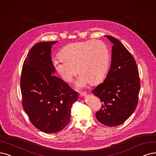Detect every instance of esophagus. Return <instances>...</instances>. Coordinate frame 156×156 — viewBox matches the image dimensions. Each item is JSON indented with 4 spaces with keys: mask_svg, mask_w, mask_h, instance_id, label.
<instances>
[{
    "mask_svg": "<svg viewBox=\"0 0 156 156\" xmlns=\"http://www.w3.org/2000/svg\"><path fill=\"white\" fill-rule=\"evenodd\" d=\"M86 95H87V93H86V92H82V93H80L79 94L80 97L85 96H86Z\"/></svg>",
    "mask_w": 156,
    "mask_h": 156,
    "instance_id": "esophagus-1",
    "label": "esophagus"
}]
</instances>
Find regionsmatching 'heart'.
Instances as JSON below:
<instances>
[{"mask_svg": "<svg viewBox=\"0 0 156 156\" xmlns=\"http://www.w3.org/2000/svg\"><path fill=\"white\" fill-rule=\"evenodd\" d=\"M58 56L60 60L53 61L56 72L63 81L71 82L78 71L80 74L76 87L79 89L90 82H101L110 62L107 46L97 40L69 44L61 49Z\"/></svg>", "mask_w": 156, "mask_h": 156, "instance_id": "b5f03b06", "label": "heart"}]
</instances>
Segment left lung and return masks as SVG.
<instances>
[{
	"mask_svg": "<svg viewBox=\"0 0 156 156\" xmlns=\"http://www.w3.org/2000/svg\"><path fill=\"white\" fill-rule=\"evenodd\" d=\"M113 43L110 70L103 83L92 91L101 107L96 118L103 125L122 124L134 112L140 90L139 71L133 56L119 40L106 36Z\"/></svg>",
	"mask_w": 156,
	"mask_h": 156,
	"instance_id": "obj_1",
	"label": "left lung"
}]
</instances>
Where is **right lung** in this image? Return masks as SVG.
<instances>
[{"instance_id":"right-lung-1","label":"right lung","mask_w":156,"mask_h":156,"mask_svg":"<svg viewBox=\"0 0 156 156\" xmlns=\"http://www.w3.org/2000/svg\"><path fill=\"white\" fill-rule=\"evenodd\" d=\"M56 41L33 45L22 66L20 77L22 103L31 123L46 133H55L70 122L71 109L78 93L53 75L51 46Z\"/></svg>"}]
</instances>
